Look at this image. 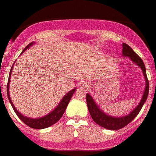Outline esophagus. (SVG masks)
<instances>
[{
	"mask_svg": "<svg viewBox=\"0 0 156 156\" xmlns=\"http://www.w3.org/2000/svg\"><path fill=\"white\" fill-rule=\"evenodd\" d=\"M80 87H81V88H86V87H87V86L86 83H81L80 85Z\"/></svg>",
	"mask_w": 156,
	"mask_h": 156,
	"instance_id": "1",
	"label": "esophagus"
}]
</instances>
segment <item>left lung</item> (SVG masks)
Listing matches in <instances>:
<instances>
[{"mask_svg": "<svg viewBox=\"0 0 156 156\" xmlns=\"http://www.w3.org/2000/svg\"><path fill=\"white\" fill-rule=\"evenodd\" d=\"M122 56L128 57L131 59V61L134 63L135 65L140 67L145 80V88L144 90L143 96L141 100L139 102V105L135 107L133 111H131L128 115L122 116V117H112L105 113L104 112L99 108V106L97 104L93 98L90 94H87V103L88 107V110L90 112L91 118L94 120V122L98 123V125L101 126L102 128H105L110 130H118L128 125L129 122H132L134 118L136 117L139 112L141 110V108L146 101L148 94H149V80L147 79L146 69L144 64L143 60L140 58V56L133 51V48H130L129 45L126 44H122Z\"/></svg>", "mask_w": 156, "mask_h": 156, "instance_id": "left-lung-1", "label": "left lung"}]
</instances>
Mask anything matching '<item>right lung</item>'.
I'll return each instance as SVG.
<instances>
[{"mask_svg":"<svg viewBox=\"0 0 156 156\" xmlns=\"http://www.w3.org/2000/svg\"><path fill=\"white\" fill-rule=\"evenodd\" d=\"M35 43L33 42L27 45L26 48H24L22 53L25 51L26 49H27L28 48H30L31 46H33ZM14 65V64H13ZM13 66L12 67V69L10 70L9 73V78H8V82H7V87H6V92H7V97H8V100H9L10 103L12 107L13 110L16 112V114L17 115V117L19 118L22 121H23L26 125L29 126L30 128H33V129H45V128H48V127H50L53 124H55V122H57L60 119V118L62 117L64 112L66 111L67 106L69 104L70 99L72 98L73 94L75 93V90H76V88H74L71 90H69V92L65 95V97L61 99L60 102L58 103V106L53 110L52 112H50L49 113H48L47 115L44 116V117H41V118H38V119H32V118H29V117H27V116L23 115L21 112L16 110V108H15V106L13 105V102L11 100V98H10V94H9V86H10V80H11V75H12V71Z\"/></svg>","mask_w":156,"mask_h":156,"instance_id":"obj_1","label":"right lung"}]
</instances>
